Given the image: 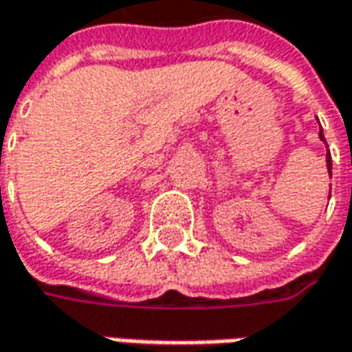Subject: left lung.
<instances>
[{
	"mask_svg": "<svg viewBox=\"0 0 352 352\" xmlns=\"http://www.w3.org/2000/svg\"><path fill=\"white\" fill-rule=\"evenodd\" d=\"M319 139L325 142V137H323V131H319ZM327 144V142H325ZM327 170H329V178H331V155H329V151H327Z\"/></svg>",
	"mask_w": 352,
	"mask_h": 352,
	"instance_id": "1",
	"label": "left lung"
}]
</instances>
